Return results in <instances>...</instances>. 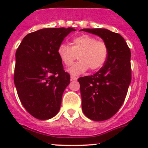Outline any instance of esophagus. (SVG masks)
Returning <instances> with one entry per match:
<instances>
[{
	"label": "esophagus",
	"instance_id": "esophagus-1",
	"mask_svg": "<svg viewBox=\"0 0 148 148\" xmlns=\"http://www.w3.org/2000/svg\"><path fill=\"white\" fill-rule=\"evenodd\" d=\"M77 77L76 76H74V75H71L70 76V79H71V81H76L77 80Z\"/></svg>",
	"mask_w": 148,
	"mask_h": 148
}]
</instances>
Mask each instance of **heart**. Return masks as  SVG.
Here are the masks:
<instances>
[{"label":"heart","mask_w":148,"mask_h":148,"mask_svg":"<svg viewBox=\"0 0 148 148\" xmlns=\"http://www.w3.org/2000/svg\"><path fill=\"white\" fill-rule=\"evenodd\" d=\"M57 53L66 66L73 64L78 56L79 61L69 68L68 72L73 75H78L88 68L95 71L102 67L108 59L109 49L103 40H98L91 35H82L73 39L71 47L66 44H60Z\"/></svg>","instance_id":"obj_1"}]
</instances>
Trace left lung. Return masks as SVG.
<instances>
[{
  "label": "left lung",
  "mask_w": 148,
  "mask_h": 148,
  "mask_svg": "<svg viewBox=\"0 0 148 148\" xmlns=\"http://www.w3.org/2000/svg\"><path fill=\"white\" fill-rule=\"evenodd\" d=\"M81 30L99 35L109 49L108 59L97 73L78 79L83 113L93 121H104L114 116L125 101L131 82V53L119 34L106 29Z\"/></svg>",
  "instance_id": "8db88e82"
}]
</instances>
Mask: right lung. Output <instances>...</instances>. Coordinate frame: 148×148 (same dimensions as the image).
I'll list each match as a JSON object with an SVG mask.
<instances>
[{
	"mask_svg": "<svg viewBox=\"0 0 148 148\" xmlns=\"http://www.w3.org/2000/svg\"><path fill=\"white\" fill-rule=\"evenodd\" d=\"M75 29L46 28L23 38L15 53L14 82L21 102L33 117L49 119L58 113L70 82L57 53L58 46Z\"/></svg>",
	"mask_w": 148,
	"mask_h": 148,
	"instance_id": "add662e5",
	"label": "right lung"
}]
</instances>
